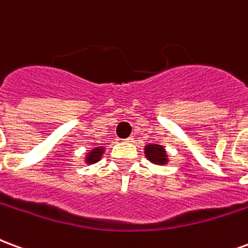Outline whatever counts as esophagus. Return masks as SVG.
Here are the masks:
<instances>
[{"label": "esophagus", "mask_w": 248, "mask_h": 248, "mask_svg": "<svg viewBox=\"0 0 248 248\" xmlns=\"http://www.w3.org/2000/svg\"><path fill=\"white\" fill-rule=\"evenodd\" d=\"M126 140V142H129V143L130 142H134V137H129L127 140Z\"/></svg>", "instance_id": "esophagus-1"}]
</instances>
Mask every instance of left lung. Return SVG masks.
<instances>
[{
	"instance_id": "left-lung-1",
	"label": "left lung",
	"mask_w": 248,
	"mask_h": 248,
	"mask_svg": "<svg viewBox=\"0 0 248 248\" xmlns=\"http://www.w3.org/2000/svg\"><path fill=\"white\" fill-rule=\"evenodd\" d=\"M145 155L147 161H150L151 163L158 165V166H163V165L169 163V155H167L166 150L162 145H156V143L146 145Z\"/></svg>"
}]
</instances>
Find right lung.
I'll return each instance as SVG.
<instances>
[{
	"instance_id": "1",
	"label": "right lung",
	"mask_w": 248,
	"mask_h": 248,
	"mask_svg": "<svg viewBox=\"0 0 248 248\" xmlns=\"http://www.w3.org/2000/svg\"><path fill=\"white\" fill-rule=\"evenodd\" d=\"M103 153H105V147L103 146H97L92 150L86 153V156H85V163L86 165H93V163H97L98 161H101Z\"/></svg>"
}]
</instances>
